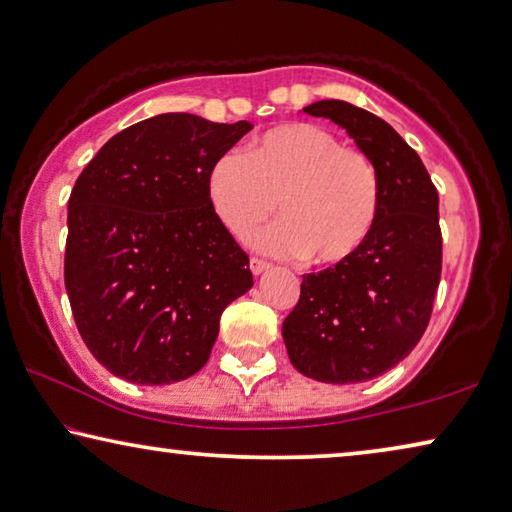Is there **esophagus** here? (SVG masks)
Returning <instances> with one entry per match:
<instances>
[{"label":"esophagus","mask_w":512,"mask_h":512,"mask_svg":"<svg viewBox=\"0 0 512 512\" xmlns=\"http://www.w3.org/2000/svg\"><path fill=\"white\" fill-rule=\"evenodd\" d=\"M269 262H264V259H259V257H253L250 259V271L255 273V276H262L264 271H269Z\"/></svg>","instance_id":"1"}]
</instances>
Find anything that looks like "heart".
Segmentation results:
<instances>
[{
  "instance_id": "obj_1",
  "label": "heart",
  "mask_w": 512,
  "mask_h": 512,
  "mask_svg": "<svg viewBox=\"0 0 512 512\" xmlns=\"http://www.w3.org/2000/svg\"><path fill=\"white\" fill-rule=\"evenodd\" d=\"M207 197L225 230L246 236L276 211L282 220L257 232L253 246L273 255L340 264L370 239L381 211L372 160L345 147L329 128L287 124L213 160Z\"/></svg>"
}]
</instances>
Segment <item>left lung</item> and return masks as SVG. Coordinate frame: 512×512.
I'll return each instance as SVG.
<instances>
[{"instance_id": "8db88e82", "label": "left lung", "mask_w": 512, "mask_h": 512, "mask_svg": "<svg viewBox=\"0 0 512 512\" xmlns=\"http://www.w3.org/2000/svg\"><path fill=\"white\" fill-rule=\"evenodd\" d=\"M303 112L354 137L377 170L381 211L354 257L305 273L282 338L301 375L358 384L398 365L427 329L441 278L439 195L423 160L377 114L333 98Z\"/></svg>"}]
</instances>
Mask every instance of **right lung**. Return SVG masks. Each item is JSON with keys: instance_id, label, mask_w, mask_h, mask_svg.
Masks as SVG:
<instances>
[{"instance_id": "1", "label": "right lung", "mask_w": 512, "mask_h": 512, "mask_svg": "<svg viewBox=\"0 0 512 512\" xmlns=\"http://www.w3.org/2000/svg\"><path fill=\"white\" fill-rule=\"evenodd\" d=\"M250 128L158 114L110 137L75 181L64 282L82 340L112 375L144 386L195 375L223 310L253 287L207 197L211 163Z\"/></svg>"}]
</instances>
